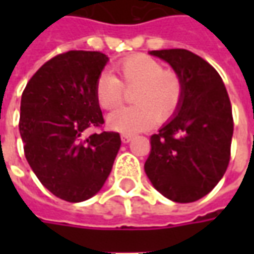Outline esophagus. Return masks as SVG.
Wrapping results in <instances>:
<instances>
[{
    "mask_svg": "<svg viewBox=\"0 0 254 254\" xmlns=\"http://www.w3.org/2000/svg\"><path fill=\"white\" fill-rule=\"evenodd\" d=\"M132 138V134H130V132H123L122 134V141L126 144V142H130L131 141Z\"/></svg>",
    "mask_w": 254,
    "mask_h": 254,
    "instance_id": "obj_1",
    "label": "esophagus"
}]
</instances>
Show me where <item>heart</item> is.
Here are the masks:
<instances>
[{
  "label": "heart",
  "instance_id": "obj_1",
  "mask_svg": "<svg viewBox=\"0 0 254 254\" xmlns=\"http://www.w3.org/2000/svg\"><path fill=\"white\" fill-rule=\"evenodd\" d=\"M116 77L102 73L94 82V97L103 110L119 107L126 90H132L130 107L112 113L109 127L122 132H135L152 127L157 120L168 122L180 110L184 82L177 72L147 55H132L113 66Z\"/></svg>",
  "mask_w": 254,
  "mask_h": 254
}]
</instances>
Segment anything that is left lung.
I'll return each instance as SVG.
<instances>
[{"mask_svg": "<svg viewBox=\"0 0 254 254\" xmlns=\"http://www.w3.org/2000/svg\"><path fill=\"white\" fill-rule=\"evenodd\" d=\"M184 82L175 117L152 134L144 170L168 199L188 203L208 195L229 165L233 116L222 77L205 59L187 49L151 51Z\"/></svg>", "mask_w": 254, "mask_h": 254, "instance_id": "left-lung-1", "label": "left lung"}]
</instances>
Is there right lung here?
Listing matches in <instances>:
<instances>
[{"label": "right lung", "instance_id": "add662e5", "mask_svg": "<svg viewBox=\"0 0 254 254\" xmlns=\"http://www.w3.org/2000/svg\"><path fill=\"white\" fill-rule=\"evenodd\" d=\"M109 58L69 51L44 64L21 99L19 132L26 161L55 196L82 202L102 190L120 150L114 131L86 132L104 123L94 82Z\"/></svg>", "mask_w": 254, "mask_h": 254}]
</instances>
